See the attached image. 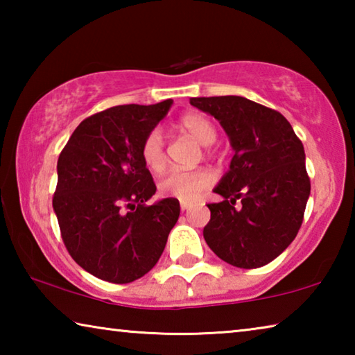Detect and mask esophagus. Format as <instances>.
Masks as SVG:
<instances>
[{"label": "esophagus", "mask_w": 355, "mask_h": 355, "mask_svg": "<svg viewBox=\"0 0 355 355\" xmlns=\"http://www.w3.org/2000/svg\"><path fill=\"white\" fill-rule=\"evenodd\" d=\"M180 208H182V211H188V209L191 208V203H188V202H180Z\"/></svg>", "instance_id": "1"}]
</instances>
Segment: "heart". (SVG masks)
<instances>
[{
	"instance_id": "b5f03b06",
	"label": "heart",
	"mask_w": 355,
	"mask_h": 355,
	"mask_svg": "<svg viewBox=\"0 0 355 355\" xmlns=\"http://www.w3.org/2000/svg\"><path fill=\"white\" fill-rule=\"evenodd\" d=\"M180 127L202 144V146H211L218 137V130L208 117L202 114H186L180 119ZM141 156L144 164L152 172H161L166 167V150L164 137L159 128H155L146 136L141 147ZM214 177L208 169L182 171L175 169L167 173L159 182V192L163 197L182 202H196L200 199L202 192L207 191L213 184Z\"/></svg>"
}]
</instances>
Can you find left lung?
<instances>
[{"mask_svg": "<svg viewBox=\"0 0 355 355\" xmlns=\"http://www.w3.org/2000/svg\"><path fill=\"white\" fill-rule=\"evenodd\" d=\"M189 103L219 120L235 152L213 189L224 200L208 205L203 238L232 266H264L302 224L310 196L302 142L280 112L244 97H194Z\"/></svg>", "mask_w": 355, "mask_h": 355, "instance_id": "8db88e82", "label": "left lung"}]
</instances>
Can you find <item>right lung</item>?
I'll use <instances>...</instances> for the list:
<instances>
[{
	"instance_id": "obj_1",
	"label": "right lung",
	"mask_w": 355,
	"mask_h": 355,
	"mask_svg": "<svg viewBox=\"0 0 355 355\" xmlns=\"http://www.w3.org/2000/svg\"><path fill=\"white\" fill-rule=\"evenodd\" d=\"M172 100L122 105L84 119L58 159L53 208L65 248L83 269L130 284L152 269L180 216L177 199L146 205L156 192L144 164L146 136Z\"/></svg>"
}]
</instances>
